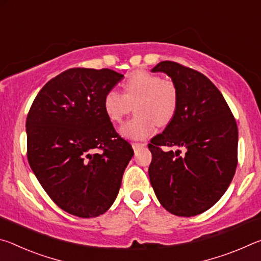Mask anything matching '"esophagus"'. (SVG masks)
Wrapping results in <instances>:
<instances>
[{"label":"esophagus","mask_w":261,"mask_h":261,"mask_svg":"<svg viewBox=\"0 0 261 261\" xmlns=\"http://www.w3.org/2000/svg\"><path fill=\"white\" fill-rule=\"evenodd\" d=\"M145 146H146V144H145V143H132V147H134V149L143 148Z\"/></svg>","instance_id":"1"}]
</instances>
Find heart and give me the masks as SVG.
Wrapping results in <instances>:
<instances>
[{"label": "heart", "instance_id": "obj_1", "mask_svg": "<svg viewBox=\"0 0 261 261\" xmlns=\"http://www.w3.org/2000/svg\"><path fill=\"white\" fill-rule=\"evenodd\" d=\"M124 93L110 90L105 94L103 109L112 122L121 123L136 105L137 116L120 129L130 139H146L156 124L167 125L175 116L178 105L177 87L171 81L145 70L131 73L123 83Z\"/></svg>", "mask_w": 261, "mask_h": 261}]
</instances>
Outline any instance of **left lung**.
Returning <instances> with one entry per match:
<instances>
[{
  "mask_svg": "<svg viewBox=\"0 0 261 261\" xmlns=\"http://www.w3.org/2000/svg\"><path fill=\"white\" fill-rule=\"evenodd\" d=\"M151 71L171 78L178 105L173 120L148 144L149 180L168 212L198 215L216 204L235 175L236 121L223 95L202 73L170 61L160 62ZM163 146L176 151H163Z\"/></svg>",
  "mask_w": 261,
  "mask_h": 261,
  "instance_id": "1",
  "label": "left lung"
}]
</instances>
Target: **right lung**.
<instances>
[{
	"mask_svg": "<svg viewBox=\"0 0 261 261\" xmlns=\"http://www.w3.org/2000/svg\"><path fill=\"white\" fill-rule=\"evenodd\" d=\"M124 77L109 69L74 68L43 86L26 120L31 169L55 204L79 218L107 212L134 149L103 109Z\"/></svg>",
	"mask_w": 261,
	"mask_h": 261,
	"instance_id": "1",
	"label": "right lung"
}]
</instances>
